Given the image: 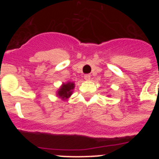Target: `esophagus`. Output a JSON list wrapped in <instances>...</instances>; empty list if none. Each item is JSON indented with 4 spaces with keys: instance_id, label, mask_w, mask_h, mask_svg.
Masks as SVG:
<instances>
[{
    "instance_id": "obj_1",
    "label": "esophagus",
    "mask_w": 159,
    "mask_h": 159,
    "mask_svg": "<svg viewBox=\"0 0 159 159\" xmlns=\"http://www.w3.org/2000/svg\"><path fill=\"white\" fill-rule=\"evenodd\" d=\"M84 79H85L86 80H90V79H91V75H90V74H86V75H84Z\"/></svg>"
}]
</instances>
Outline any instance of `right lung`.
<instances>
[{"mask_svg":"<svg viewBox=\"0 0 159 159\" xmlns=\"http://www.w3.org/2000/svg\"><path fill=\"white\" fill-rule=\"evenodd\" d=\"M74 87H75L74 84L72 83H67V84H64L59 90L58 95L61 97L62 99H67L71 95V92H72L71 91L73 90Z\"/></svg>","mask_w":159,"mask_h":159,"instance_id":"right-lung-1","label":"right lung"}]
</instances>
